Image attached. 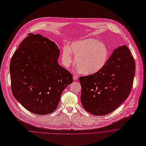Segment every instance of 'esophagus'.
<instances>
[{"label": "esophagus", "instance_id": "esophagus-1", "mask_svg": "<svg viewBox=\"0 0 146 146\" xmlns=\"http://www.w3.org/2000/svg\"><path fill=\"white\" fill-rule=\"evenodd\" d=\"M78 79V75H74V76H73V79H74V80H77Z\"/></svg>", "mask_w": 146, "mask_h": 146}]
</instances>
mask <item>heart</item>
Instances as JSON below:
<instances>
[{"instance_id": "heart-1", "label": "heart", "mask_w": 146, "mask_h": 146, "mask_svg": "<svg viewBox=\"0 0 146 146\" xmlns=\"http://www.w3.org/2000/svg\"><path fill=\"white\" fill-rule=\"evenodd\" d=\"M72 53L75 57V64L79 71L86 75L100 71L108 59V49L105 44L94 38H84L75 41L62 52V60L66 67L74 63Z\"/></svg>"}]
</instances>
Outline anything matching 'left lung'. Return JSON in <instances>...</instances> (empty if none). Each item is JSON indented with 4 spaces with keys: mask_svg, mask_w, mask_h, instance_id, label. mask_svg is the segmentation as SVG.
Listing matches in <instances>:
<instances>
[{
    "mask_svg": "<svg viewBox=\"0 0 146 146\" xmlns=\"http://www.w3.org/2000/svg\"><path fill=\"white\" fill-rule=\"evenodd\" d=\"M135 72V61L128 48L123 45L115 49L102 70L79 77L84 109L104 115L117 109L131 93Z\"/></svg>",
    "mask_w": 146,
    "mask_h": 146,
    "instance_id": "left-lung-1",
    "label": "left lung"
}]
</instances>
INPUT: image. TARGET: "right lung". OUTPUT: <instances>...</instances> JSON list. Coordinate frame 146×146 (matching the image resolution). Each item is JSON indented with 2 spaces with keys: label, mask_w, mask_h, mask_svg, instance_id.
<instances>
[{
  "label": "right lung",
  "mask_w": 146,
  "mask_h": 146,
  "mask_svg": "<svg viewBox=\"0 0 146 146\" xmlns=\"http://www.w3.org/2000/svg\"><path fill=\"white\" fill-rule=\"evenodd\" d=\"M57 45L40 35L29 33L19 44L10 65L14 98L27 110L39 115L57 108L72 74L57 62Z\"/></svg>",
  "instance_id": "add662e5"
}]
</instances>
